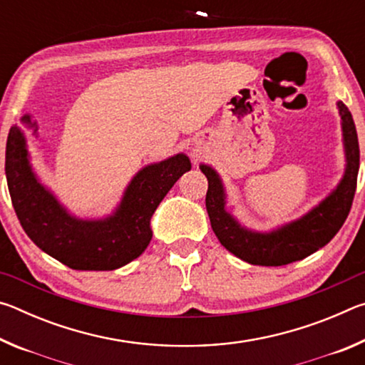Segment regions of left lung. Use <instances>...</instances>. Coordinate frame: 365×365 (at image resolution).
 <instances>
[{
  "label": "left lung",
  "instance_id": "8db88e82",
  "mask_svg": "<svg viewBox=\"0 0 365 365\" xmlns=\"http://www.w3.org/2000/svg\"><path fill=\"white\" fill-rule=\"evenodd\" d=\"M341 115L346 168L343 178L331 193L301 219L272 232H255L243 227L227 211L225 188L217 172L206 164L200 169L207 178L206 209L211 227L224 246L237 257L252 265H285L301 261L322 248L335 237L348 217L353 205L357 172H359V141L349 109L336 103Z\"/></svg>",
  "mask_w": 365,
  "mask_h": 365
}]
</instances>
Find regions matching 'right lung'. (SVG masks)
Returning a JSON list of instances; mask_svg holds the SVG:
<instances>
[{
	"label": "right lung",
	"instance_id": "add662e5",
	"mask_svg": "<svg viewBox=\"0 0 365 365\" xmlns=\"http://www.w3.org/2000/svg\"><path fill=\"white\" fill-rule=\"evenodd\" d=\"M190 169L183 153L146 165L113 214L78 219L40 183L19 127H11L6 143V180L24 232L41 251L76 270H114L137 259L153 238L150 222L159 202Z\"/></svg>",
	"mask_w": 365,
	"mask_h": 365
}]
</instances>
